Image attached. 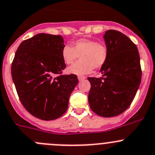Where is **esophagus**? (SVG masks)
I'll list each match as a JSON object with an SVG mask.
<instances>
[{"instance_id": "1", "label": "esophagus", "mask_w": 155, "mask_h": 155, "mask_svg": "<svg viewBox=\"0 0 155 155\" xmlns=\"http://www.w3.org/2000/svg\"><path fill=\"white\" fill-rule=\"evenodd\" d=\"M85 79V76H78V79H79V81H83L84 79Z\"/></svg>"}]
</instances>
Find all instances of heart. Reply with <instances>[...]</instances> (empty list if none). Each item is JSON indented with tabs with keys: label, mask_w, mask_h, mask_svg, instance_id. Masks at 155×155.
<instances>
[{
	"label": "heart",
	"mask_w": 155,
	"mask_h": 155,
	"mask_svg": "<svg viewBox=\"0 0 155 155\" xmlns=\"http://www.w3.org/2000/svg\"><path fill=\"white\" fill-rule=\"evenodd\" d=\"M66 64H71L80 56V61L67 70V73L84 76L91 73L93 69H100L106 64L108 58L107 47L94 40L82 38L77 40L73 46L65 45L61 52Z\"/></svg>",
	"instance_id": "1"
}]
</instances>
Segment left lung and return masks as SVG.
<instances>
[{
	"mask_svg": "<svg viewBox=\"0 0 155 155\" xmlns=\"http://www.w3.org/2000/svg\"><path fill=\"white\" fill-rule=\"evenodd\" d=\"M104 40L108 49L102 77H88L90 107L104 117L120 115L130 106L142 79L140 58L136 45L116 30H107Z\"/></svg>",
	"mask_w": 155,
	"mask_h": 155,
	"instance_id": "left-lung-1",
	"label": "left lung"
}]
</instances>
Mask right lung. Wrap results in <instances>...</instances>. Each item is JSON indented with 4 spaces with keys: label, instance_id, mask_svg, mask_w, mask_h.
<instances>
[{
    "label": "right lung",
    "instance_id": "right-lung-1",
    "mask_svg": "<svg viewBox=\"0 0 155 155\" xmlns=\"http://www.w3.org/2000/svg\"><path fill=\"white\" fill-rule=\"evenodd\" d=\"M64 42L61 35H35L19 45L12 64V79L21 103L43 120L58 119L67 111L78 84L76 75L55 76L66 68L61 55Z\"/></svg>",
    "mask_w": 155,
    "mask_h": 155
}]
</instances>
